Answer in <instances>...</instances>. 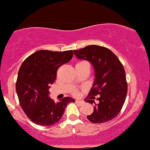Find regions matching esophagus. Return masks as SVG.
I'll use <instances>...</instances> for the list:
<instances>
[{"label": "esophagus", "instance_id": "esophagus-1", "mask_svg": "<svg viewBox=\"0 0 150 150\" xmlns=\"http://www.w3.org/2000/svg\"><path fill=\"white\" fill-rule=\"evenodd\" d=\"M75 102H76L77 103L80 104V105H82V104L84 103V101H83V100H80V99H77V100H75Z\"/></svg>", "mask_w": 150, "mask_h": 150}]
</instances>
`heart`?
Segmentation results:
<instances>
[{"instance_id": "heart-1", "label": "heart", "mask_w": 150, "mask_h": 150, "mask_svg": "<svg viewBox=\"0 0 150 150\" xmlns=\"http://www.w3.org/2000/svg\"><path fill=\"white\" fill-rule=\"evenodd\" d=\"M82 62H80L77 63V64H79V63H82ZM73 93H74V94H77V92H76V91H73Z\"/></svg>"}]
</instances>
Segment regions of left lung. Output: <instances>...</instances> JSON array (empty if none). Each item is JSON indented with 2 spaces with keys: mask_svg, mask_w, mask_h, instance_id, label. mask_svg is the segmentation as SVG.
Wrapping results in <instances>:
<instances>
[{
  "mask_svg": "<svg viewBox=\"0 0 150 150\" xmlns=\"http://www.w3.org/2000/svg\"><path fill=\"white\" fill-rule=\"evenodd\" d=\"M78 59L91 62L95 69V81L85 101L94 105L93 112L87 116L94 124H101L114 119L125 102L127 82L123 64L106 47L90 45L74 50ZM98 95L96 103L95 96Z\"/></svg>",
  "mask_w": 150,
  "mask_h": 150,
  "instance_id": "obj_1",
  "label": "left lung"
}]
</instances>
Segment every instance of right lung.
I'll return each instance as SVG.
<instances>
[{"label":"right lung","instance_id":"add662e5","mask_svg":"<svg viewBox=\"0 0 150 150\" xmlns=\"http://www.w3.org/2000/svg\"><path fill=\"white\" fill-rule=\"evenodd\" d=\"M72 56V50H39L22 63L16 90L22 109L34 124L44 127L54 125L62 117L67 104L75 102L70 97H64L54 103L49 96V88L56 79L58 68L68 62Z\"/></svg>","mask_w":150,"mask_h":150}]
</instances>
